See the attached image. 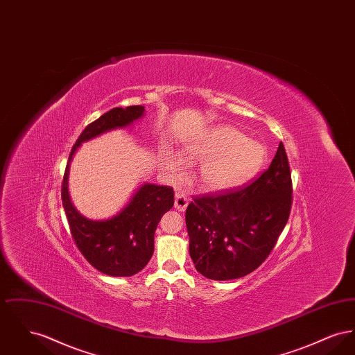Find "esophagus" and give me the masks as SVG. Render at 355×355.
Here are the masks:
<instances>
[{
	"instance_id": "esophagus-1",
	"label": "esophagus",
	"mask_w": 355,
	"mask_h": 355,
	"mask_svg": "<svg viewBox=\"0 0 355 355\" xmlns=\"http://www.w3.org/2000/svg\"><path fill=\"white\" fill-rule=\"evenodd\" d=\"M189 197L185 196L184 193H175V198H174V206L178 211H185L187 205H189Z\"/></svg>"
}]
</instances>
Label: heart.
<instances>
[{
    "instance_id": "b5f03b06",
    "label": "heart",
    "mask_w": 355,
    "mask_h": 355,
    "mask_svg": "<svg viewBox=\"0 0 355 355\" xmlns=\"http://www.w3.org/2000/svg\"><path fill=\"white\" fill-rule=\"evenodd\" d=\"M182 155L189 161H202L197 184L207 191H226L250 181L266 159L265 148L232 126L218 125L182 144ZM180 154L168 153L165 168L178 177L185 166Z\"/></svg>"
}]
</instances>
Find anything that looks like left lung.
I'll list each match as a JSON object with an SVG mask.
<instances>
[{"instance_id":"1","label":"left lung","mask_w":355,"mask_h":355,"mask_svg":"<svg viewBox=\"0 0 355 355\" xmlns=\"http://www.w3.org/2000/svg\"><path fill=\"white\" fill-rule=\"evenodd\" d=\"M291 194V174L281 142L269 169L253 184L189 203V253L197 271L209 279L229 281L255 270L286 226Z\"/></svg>"}]
</instances>
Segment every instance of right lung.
Masks as SVG:
<instances>
[{
	"label": "right lung",
	"instance_id": "1",
	"mask_svg": "<svg viewBox=\"0 0 355 355\" xmlns=\"http://www.w3.org/2000/svg\"><path fill=\"white\" fill-rule=\"evenodd\" d=\"M145 116V107L135 105L114 107L85 128L69 155L62 182V205L71 236L86 261L110 277H132L142 270L154 253V233L162 216L174 205L170 186L144 182L130 200L110 218L90 220L71 203L69 170L74 154L84 142L117 129H126Z\"/></svg>",
	"mask_w": 355,
	"mask_h": 355
}]
</instances>
